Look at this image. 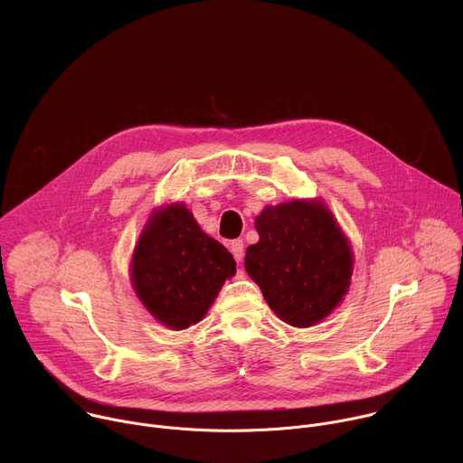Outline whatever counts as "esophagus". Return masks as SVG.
Instances as JSON below:
<instances>
[{
    "instance_id": "obj_1",
    "label": "esophagus",
    "mask_w": 463,
    "mask_h": 463,
    "mask_svg": "<svg viewBox=\"0 0 463 463\" xmlns=\"http://www.w3.org/2000/svg\"><path fill=\"white\" fill-rule=\"evenodd\" d=\"M229 247H231V252L234 256V260L241 261L243 260V241L241 240H234V241H231Z\"/></svg>"
}]
</instances>
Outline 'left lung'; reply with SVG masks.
Masks as SVG:
<instances>
[{
  "label": "left lung",
  "mask_w": 463,
  "mask_h": 463,
  "mask_svg": "<svg viewBox=\"0 0 463 463\" xmlns=\"http://www.w3.org/2000/svg\"><path fill=\"white\" fill-rule=\"evenodd\" d=\"M254 227L260 240L245 250V271L280 320L309 327L345 300L352 243L318 197L269 205Z\"/></svg>",
  "instance_id": "1"
}]
</instances>
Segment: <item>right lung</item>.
<instances>
[{"mask_svg":"<svg viewBox=\"0 0 463 463\" xmlns=\"http://www.w3.org/2000/svg\"><path fill=\"white\" fill-rule=\"evenodd\" d=\"M234 273L232 254L179 202L152 211L129 261L137 298L175 332L200 322Z\"/></svg>","mask_w":463,"mask_h":463,"instance_id":"obj_1","label":"right lung"}]
</instances>
